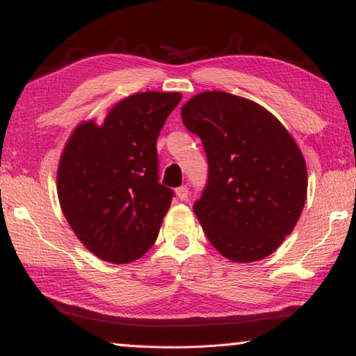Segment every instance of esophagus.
Listing matches in <instances>:
<instances>
[{"instance_id": "34e87169", "label": "esophagus", "mask_w": 356, "mask_h": 356, "mask_svg": "<svg viewBox=\"0 0 356 356\" xmlns=\"http://www.w3.org/2000/svg\"><path fill=\"white\" fill-rule=\"evenodd\" d=\"M176 193H177V196H179L180 201H186L190 197L188 186H179V188L176 190Z\"/></svg>"}]
</instances>
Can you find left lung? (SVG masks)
<instances>
[{
    "label": "left lung",
    "mask_w": 356,
    "mask_h": 356,
    "mask_svg": "<svg viewBox=\"0 0 356 356\" xmlns=\"http://www.w3.org/2000/svg\"><path fill=\"white\" fill-rule=\"evenodd\" d=\"M201 138L209 176L193 212L216 251L234 262L272 254L303 210L308 172L291 134L265 108L207 91L182 106Z\"/></svg>",
    "instance_id": "obj_1"
}]
</instances>
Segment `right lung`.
Listing matches in <instances>:
<instances>
[{
    "mask_svg": "<svg viewBox=\"0 0 356 356\" xmlns=\"http://www.w3.org/2000/svg\"><path fill=\"white\" fill-rule=\"evenodd\" d=\"M179 92L120 100L104 124L78 127L59 161L58 197L86 248L113 264L141 257L159 237L174 191L159 182L156 138Z\"/></svg>",
    "mask_w": 356,
    "mask_h": 356,
    "instance_id": "1",
    "label": "right lung"
}]
</instances>
